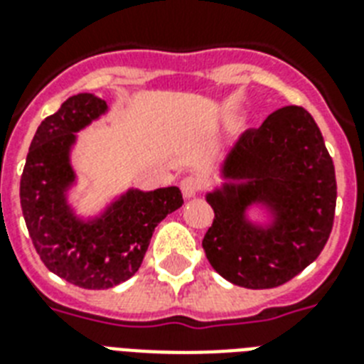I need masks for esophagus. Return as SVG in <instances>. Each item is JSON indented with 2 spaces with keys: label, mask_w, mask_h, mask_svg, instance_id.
Masks as SVG:
<instances>
[{
  "label": "esophagus",
  "mask_w": 364,
  "mask_h": 364,
  "mask_svg": "<svg viewBox=\"0 0 364 364\" xmlns=\"http://www.w3.org/2000/svg\"><path fill=\"white\" fill-rule=\"evenodd\" d=\"M179 187H181V193L185 198H193V196H196V194L202 191V179L196 176L183 177L181 183H179Z\"/></svg>",
  "instance_id": "34e87169"
}]
</instances>
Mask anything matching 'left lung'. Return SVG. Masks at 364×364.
<instances>
[{
	"instance_id": "left-lung-1",
	"label": "left lung",
	"mask_w": 364,
	"mask_h": 364,
	"mask_svg": "<svg viewBox=\"0 0 364 364\" xmlns=\"http://www.w3.org/2000/svg\"><path fill=\"white\" fill-rule=\"evenodd\" d=\"M225 176L249 179L227 187V194H208L215 217L202 247L225 279L247 289L279 287L319 257L334 225L336 176L321 130L304 107L274 111L260 128L245 132ZM255 199L277 211L270 231L242 221Z\"/></svg>"
}]
</instances>
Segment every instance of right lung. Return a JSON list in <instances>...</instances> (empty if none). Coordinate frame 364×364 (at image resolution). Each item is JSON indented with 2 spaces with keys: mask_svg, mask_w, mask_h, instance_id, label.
I'll return each instance as SVG.
<instances>
[{
  "mask_svg": "<svg viewBox=\"0 0 364 364\" xmlns=\"http://www.w3.org/2000/svg\"><path fill=\"white\" fill-rule=\"evenodd\" d=\"M105 111L104 100L77 94L39 124L20 177V205L43 264L82 289H109L141 266L154 227L183 205L177 187L128 193L96 223L71 215L64 188L73 179L68 151L77 130Z\"/></svg>",
  "mask_w": 364,
  "mask_h": 364,
  "instance_id": "obj_1",
  "label": "right lung"
}]
</instances>
